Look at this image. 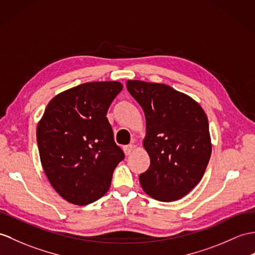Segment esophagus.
Listing matches in <instances>:
<instances>
[{
	"label": "esophagus",
	"instance_id": "34e87169",
	"mask_svg": "<svg viewBox=\"0 0 255 255\" xmlns=\"http://www.w3.org/2000/svg\"><path fill=\"white\" fill-rule=\"evenodd\" d=\"M124 151H125L126 155H129L130 153H131L133 151V144H128V145H125L124 146Z\"/></svg>",
	"mask_w": 255,
	"mask_h": 255
}]
</instances>
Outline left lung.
<instances>
[{
	"label": "left lung",
	"mask_w": 255,
	"mask_h": 255,
	"mask_svg": "<svg viewBox=\"0 0 255 255\" xmlns=\"http://www.w3.org/2000/svg\"><path fill=\"white\" fill-rule=\"evenodd\" d=\"M127 89L145 115L142 144L151 164L139 177L141 188L162 202L179 200L198 185L209 164L208 116L197 101L168 85L128 80Z\"/></svg>",
	"instance_id": "1"
}]
</instances>
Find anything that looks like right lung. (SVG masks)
Instances as JSON below:
<instances>
[{"label": "right lung", "instance_id": "1", "mask_svg": "<svg viewBox=\"0 0 255 255\" xmlns=\"http://www.w3.org/2000/svg\"><path fill=\"white\" fill-rule=\"evenodd\" d=\"M123 90L118 81L86 82L53 98L38 123L40 161L54 190L76 205H88L109 191L124 158L106 118Z\"/></svg>", "mask_w": 255, "mask_h": 255}]
</instances>
